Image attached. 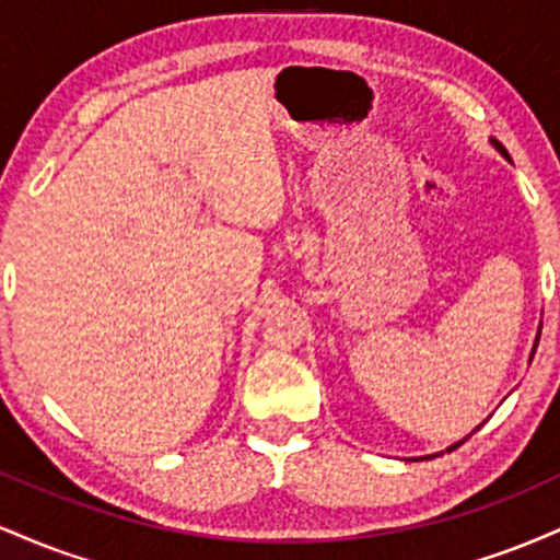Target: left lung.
<instances>
[{
  "label": "left lung",
  "instance_id": "8db88e82",
  "mask_svg": "<svg viewBox=\"0 0 560 560\" xmlns=\"http://www.w3.org/2000/svg\"><path fill=\"white\" fill-rule=\"evenodd\" d=\"M492 144H494V147H498V152H500V155H503L505 160H511V158H508V152H505V147H503V144H498V141H494V139H492ZM479 427H481V423H479ZM479 427H477V429H474V432H479ZM474 432H471V434H474ZM471 434H468V436H471ZM468 436H466V440H468ZM466 440H460V442H455V445H450V447H447V453H453V450H455V447H460V445H464V442H466ZM427 458H434V455H427Z\"/></svg>",
  "mask_w": 560,
  "mask_h": 560
}]
</instances>
